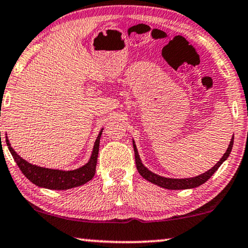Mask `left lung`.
Masks as SVG:
<instances>
[{
	"label": "left lung",
	"instance_id": "obj_1",
	"mask_svg": "<svg viewBox=\"0 0 248 248\" xmlns=\"http://www.w3.org/2000/svg\"><path fill=\"white\" fill-rule=\"evenodd\" d=\"M232 144H234V135L231 140V143H229L228 149L226 151V153L222 155L221 159L218 161L217 164L209 169L207 172L198 175V177L195 178H186V179H171V178H164L161 177V175H157L153 172H151L150 170H148L144 166H143L141 162V159H140L139 152L136 150V145L134 141H133V148H134V154H135V163H136V169H138L139 173L142 175L145 180H148L152 184L162 186V188L166 189H170V190H182V189H191V188H196V186H202V184H204L208 179H209L211 175H213L215 172L218 170V168L221 166V163L224 162L225 160H227V157L229 156V154L232 152Z\"/></svg>",
	"mask_w": 248,
	"mask_h": 248
}]
</instances>
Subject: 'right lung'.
Listing matches in <instances>:
<instances>
[{
	"instance_id": "obj_1",
	"label": "right lung",
	"mask_w": 248,
	"mask_h": 248,
	"mask_svg": "<svg viewBox=\"0 0 248 248\" xmlns=\"http://www.w3.org/2000/svg\"><path fill=\"white\" fill-rule=\"evenodd\" d=\"M102 132L103 128L99 132L97 139H96L94 148H93L92 156L88 162L81 168H78L76 170L71 171L55 170V169L33 166V164L29 163L28 161L22 159L20 155H17V153L11 146L8 136H5V141L14 161L17 164V167L20 168L22 173L26 175L32 184L46 189L67 190L87 184L89 180H92L94 178L99 150V140Z\"/></svg>"
}]
</instances>
